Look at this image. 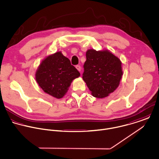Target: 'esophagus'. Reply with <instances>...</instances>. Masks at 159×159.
Here are the masks:
<instances>
[{
	"label": "esophagus",
	"mask_w": 159,
	"mask_h": 159,
	"mask_svg": "<svg viewBox=\"0 0 159 159\" xmlns=\"http://www.w3.org/2000/svg\"><path fill=\"white\" fill-rule=\"evenodd\" d=\"M76 68L79 71H81V66H80V65H76Z\"/></svg>",
	"instance_id": "34e87169"
}]
</instances>
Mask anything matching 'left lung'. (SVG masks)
Masks as SVG:
<instances>
[{
	"label": "left lung",
	"mask_w": 159,
	"mask_h": 159,
	"mask_svg": "<svg viewBox=\"0 0 159 159\" xmlns=\"http://www.w3.org/2000/svg\"><path fill=\"white\" fill-rule=\"evenodd\" d=\"M83 79L93 96L103 98L118 87L122 71L119 59L108 51L88 50Z\"/></svg>",
	"instance_id": "1"
}]
</instances>
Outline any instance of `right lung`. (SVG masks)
<instances>
[{"label": "right lung", "mask_w": 159, "mask_h": 159, "mask_svg": "<svg viewBox=\"0 0 159 159\" xmlns=\"http://www.w3.org/2000/svg\"><path fill=\"white\" fill-rule=\"evenodd\" d=\"M80 73L61 52L48 56L40 64L36 73V80L48 94L60 99L67 92L72 81Z\"/></svg>", "instance_id": "right-lung-1"}]
</instances>
